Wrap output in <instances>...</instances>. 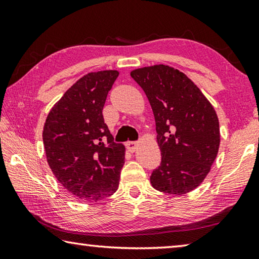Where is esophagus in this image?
Here are the masks:
<instances>
[{
	"mask_svg": "<svg viewBox=\"0 0 259 259\" xmlns=\"http://www.w3.org/2000/svg\"><path fill=\"white\" fill-rule=\"evenodd\" d=\"M125 146H126V148H128L130 152H135L136 150H137V147H138V143L137 142H126L125 143Z\"/></svg>",
	"mask_w": 259,
	"mask_h": 259,
	"instance_id": "34e87169",
	"label": "esophagus"
}]
</instances>
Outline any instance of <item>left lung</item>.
<instances>
[{"instance_id": "left-lung-1", "label": "left lung", "mask_w": 259, "mask_h": 259, "mask_svg": "<svg viewBox=\"0 0 259 259\" xmlns=\"http://www.w3.org/2000/svg\"><path fill=\"white\" fill-rule=\"evenodd\" d=\"M154 114L161 164L153 170L155 190L182 195L198 187L216 159L221 135L212 105L185 74L166 65L137 68Z\"/></svg>"}]
</instances>
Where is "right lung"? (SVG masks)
<instances>
[{"label":"right lung","mask_w":259,"mask_h":259,"mask_svg":"<svg viewBox=\"0 0 259 259\" xmlns=\"http://www.w3.org/2000/svg\"><path fill=\"white\" fill-rule=\"evenodd\" d=\"M117 71L89 73L64 94L43 128L47 161L75 198L97 202L119 187L125 147L114 143L103 108Z\"/></svg>","instance_id":"obj_1"}]
</instances>
